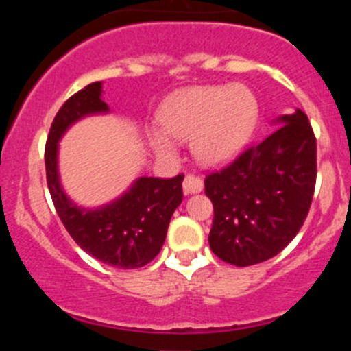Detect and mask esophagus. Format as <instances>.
<instances>
[{
	"label": "esophagus",
	"mask_w": 351,
	"mask_h": 351,
	"mask_svg": "<svg viewBox=\"0 0 351 351\" xmlns=\"http://www.w3.org/2000/svg\"><path fill=\"white\" fill-rule=\"evenodd\" d=\"M183 189L186 195H193V193H199L203 189V180L196 175H186L183 181Z\"/></svg>",
	"instance_id": "1"
}]
</instances>
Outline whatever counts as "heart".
<instances>
[{
    "label": "heart",
    "mask_w": 351,
    "mask_h": 351,
    "mask_svg": "<svg viewBox=\"0 0 351 351\" xmlns=\"http://www.w3.org/2000/svg\"><path fill=\"white\" fill-rule=\"evenodd\" d=\"M259 117V104L247 87L215 86L181 90L163 104L158 122L176 140L191 138L199 162L221 165L241 152L251 138ZM160 156L175 155V145L163 134H153Z\"/></svg>",
    "instance_id": "1"
}]
</instances>
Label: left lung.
I'll list each match as a JSON object with an SVG mask.
<instances>
[{
    "label": "left lung",
    "mask_w": 351,
    "mask_h": 351,
    "mask_svg": "<svg viewBox=\"0 0 351 351\" xmlns=\"http://www.w3.org/2000/svg\"><path fill=\"white\" fill-rule=\"evenodd\" d=\"M267 138L206 175L215 208L209 247L224 263L245 267L277 256L300 228L317 180V140L297 108L280 117Z\"/></svg>",
    "instance_id": "8db88e82"
}]
</instances>
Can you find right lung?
I'll list each match as a JSON object with an SVG mask.
<instances>
[{
	"label": "right lung",
	"instance_id": "1",
	"mask_svg": "<svg viewBox=\"0 0 351 351\" xmlns=\"http://www.w3.org/2000/svg\"><path fill=\"white\" fill-rule=\"evenodd\" d=\"M100 95L102 84H88L67 99L56 114L44 150L47 188L60 221L80 249L112 267H143L162 251L173 213L183 201L184 175L170 180L143 176L122 198L97 209L72 203L59 183L58 142L75 120L108 112Z\"/></svg>",
	"mask_w": 351,
	"mask_h": 351
}]
</instances>
